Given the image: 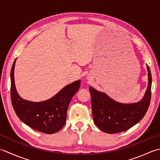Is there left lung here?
Returning <instances> with one entry per match:
<instances>
[{"label": "left lung", "mask_w": 160, "mask_h": 160, "mask_svg": "<svg viewBox=\"0 0 160 160\" xmlns=\"http://www.w3.org/2000/svg\"><path fill=\"white\" fill-rule=\"evenodd\" d=\"M148 71V87L143 98L138 102L120 103L104 93L89 87L93 122L102 131L117 133L127 131L138 124L144 118L150 104L152 77Z\"/></svg>", "instance_id": "8db88e82"}]
</instances>
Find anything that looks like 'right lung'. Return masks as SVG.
I'll return each instance as SVG.
<instances>
[{
    "instance_id": "1",
    "label": "right lung",
    "mask_w": 160,
    "mask_h": 160,
    "mask_svg": "<svg viewBox=\"0 0 160 160\" xmlns=\"http://www.w3.org/2000/svg\"><path fill=\"white\" fill-rule=\"evenodd\" d=\"M16 60L11 70V99L17 116L32 128L47 134L58 131L65 124L67 112L73 96L78 92L80 80L68 84L50 99L42 102L24 100L17 92L14 82Z\"/></svg>"
}]
</instances>
